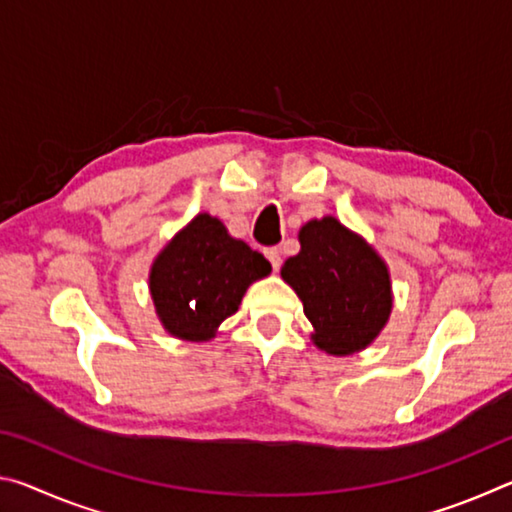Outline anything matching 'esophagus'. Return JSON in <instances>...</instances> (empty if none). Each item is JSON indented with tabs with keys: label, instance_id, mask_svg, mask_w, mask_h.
Here are the masks:
<instances>
[{
	"label": "esophagus",
	"instance_id": "esophagus-1",
	"mask_svg": "<svg viewBox=\"0 0 512 512\" xmlns=\"http://www.w3.org/2000/svg\"><path fill=\"white\" fill-rule=\"evenodd\" d=\"M264 255H266V259H268V262H271V266H273V271H280V266H282V257H280V250H277V248H266V250H264Z\"/></svg>",
	"mask_w": 512,
	"mask_h": 512
}]
</instances>
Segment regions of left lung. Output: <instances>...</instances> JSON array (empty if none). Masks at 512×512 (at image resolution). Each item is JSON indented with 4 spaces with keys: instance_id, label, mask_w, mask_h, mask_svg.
I'll return each instance as SVG.
<instances>
[{
    "instance_id": "left-lung-1",
    "label": "left lung",
    "mask_w": 512,
    "mask_h": 512,
    "mask_svg": "<svg viewBox=\"0 0 512 512\" xmlns=\"http://www.w3.org/2000/svg\"><path fill=\"white\" fill-rule=\"evenodd\" d=\"M314 325V341L329 354L363 350L391 314V277L366 241L325 216L300 230V253L282 266Z\"/></svg>"
}]
</instances>
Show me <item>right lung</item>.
I'll return each instance as SVG.
<instances>
[{
    "label": "right lung",
    "mask_w": 512,
    "mask_h": 512,
    "mask_svg": "<svg viewBox=\"0 0 512 512\" xmlns=\"http://www.w3.org/2000/svg\"><path fill=\"white\" fill-rule=\"evenodd\" d=\"M268 273L262 253L232 239L219 219L198 214L155 259L151 296L169 334L207 341L237 314L250 284Z\"/></svg>",
    "instance_id": "add662e5"
}]
</instances>
